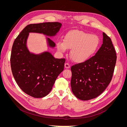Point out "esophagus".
I'll list each match as a JSON object with an SVG mask.
<instances>
[{
	"label": "esophagus",
	"instance_id": "1",
	"mask_svg": "<svg viewBox=\"0 0 127 127\" xmlns=\"http://www.w3.org/2000/svg\"><path fill=\"white\" fill-rule=\"evenodd\" d=\"M64 67H65V68H66V69H69V68H70V64H69L66 63V64H64Z\"/></svg>",
	"mask_w": 127,
	"mask_h": 127
}]
</instances>
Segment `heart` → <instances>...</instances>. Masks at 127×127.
Here are the masks:
<instances>
[{
	"label": "heart",
	"instance_id": "b5f03b06",
	"mask_svg": "<svg viewBox=\"0 0 127 127\" xmlns=\"http://www.w3.org/2000/svg\"><path fill=\"white\" fill-rule=\"evenodd\" d=\"M100 44L98 36L83 31H71L64 36V41H58L57 49L60 52L72 49L70 57L76 63H82L93 57Z\"/></svg>",
	"mask_w": 127,
	"mask_h": 127
}]
</instances>
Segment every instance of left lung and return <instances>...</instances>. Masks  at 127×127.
<instances>
[{"label":"left lung","mask_w":127,"mask_h":127,"mask_svg":"<svg viewBox=\"0 0 127 127\" xmlns=\"http://www.w3.org/2000/svg\"><path fill=\"white\" fill-rule=\"evenodd\" d=\"M103 44L94 56L71 68V87L75 96L83 101L101 94L112 79L117 61L110 37L103 32Z\"/></svg>","instance_id":"1"}]
</instances>
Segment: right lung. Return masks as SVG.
<instances>
[{"label":"right lung","mask_w":127,"mask_h":127,"mask_svg":"<svg viewBox=\"0 0 127 127\" xmlns=\"http://www.w3.org/2000/svg\"><path fill=\"white\" fill-rule=\"evenodd\" d=\"M61 25L58 22L28 25L14 42L10 56L11 71L18 86L31 96L41 98L50 93L58 76L64 70L65 59H56L48 51L40 54L30 52L27 47L29 33L55 36ZM46 39L49 47H55L54 42L48 37Z\"/></svg>","instance_id":"obj_1"}]
</instances>
